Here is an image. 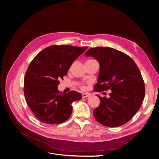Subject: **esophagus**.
I'll return each instance as SVG.
<instances>
[{"instance_id": "34e87169", "label": "esophagus", "mask_w": 159, "mask_h": 159, "mask_svg": "<svg viewBox=\"0 0 159 159\" xmlns=\"http://www.w3.org/2000/svg\"><path fill=\"white\" fill-rule=\"evenodd\" d=\"M91 96V94L89 93H83L82 94V98H85L87 97H89Z\"/></svg>"}]
</instances>
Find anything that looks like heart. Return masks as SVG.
Here are the masks:
<instances>
[{"instance_id":"b5f03b06","label":"heart","mask_w":159,"mask_h":159,"mask_svg":"<svg viewBox=\"0 0 159 159\" xmlns=\"http://www.w3.org/2000/svg\"><path fill=\"white\" fill-rule=\"evenodd\" d=\"M90 60H89L88 61H90ZM81 88H82V89L85 88V86H84V85H82V86H81Z\"/></svg>"}]
</instances>
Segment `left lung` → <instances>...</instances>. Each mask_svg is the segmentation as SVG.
<instances>
[{"instance_id": "left-lung-1", "label": "left lung", "mask_w": 159, "mask_h": 159, "mask_svg": "<svg viewBox=\"0 0 159 159\" xmlns=\"http://www.w3.org/2000/svg\"><path fill=\"white\" fill-rule=\"evenodd\" d=\"M85 55L94 57L100 65L94 91H111L108 98L99 96L100 104L93 111L94 118L110 127L127 123L139 110L145 96L137 65L130 57L111 48H91Z\"/></svg>"}]
</instances>
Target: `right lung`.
Returning a JSON list of instances; mask_svg holds the SVG:
<instances>
[{
  "mask_svg": "<svg viewBox=\"0 0 159 159\" xmlns=\"http://www.w3.org/2000/svg\"><path fill=\"white\" fill-rule=\"evenodd\" d=\"M87 48L53 45L43 49L31 61L25 74L24 93L28 106L41 122L58 124L71 116V104L80 100L82 94L75 91L63 94L57 86L72 63Z\"/></svg>",
  "mask_w": 159,
  "mask_h": 159,
  "instance_id": "obj_1",
  "label": "right lung"
}]
</instances>
